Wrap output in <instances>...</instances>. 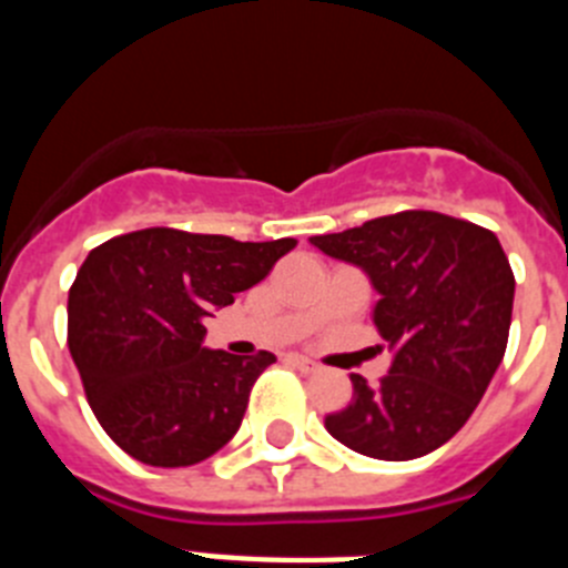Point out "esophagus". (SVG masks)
<instances>
[{"label":"esophagus","instance_id":"34e87169","mask_svg":"<svg viewBox=\"0 0 568 568\" xmlns=\"http://www.w3.org/2000/svg\"><path fill=\"white\" fill-rule=\"evenodd\" d=\"M290 364L298 366L301 373H315L318 369V364L313 358H307V355H290Z\"/></svg>","mask_w":568,"mask_h":568}]
</instances>
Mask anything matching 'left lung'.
<instances>
[{
    "mask_svg": "<svg viewBox=\"0 0 568 568\" xmlns=\"http://www.w3.org/2000/svg\"><path fill=\"white\" fill-rule=\"evenodd\" d=\"M310 244L369 275L378 293L373 324L393 349L375 386L349 375L353 400L324 418L327 433L378 460L444 446L480 404L509 341L515 275L498 235L404 210Z\"/></svg>",
    "mask_w": 568,
    "mask_h": 568,
    "instance_id": "obj_1",
    "label": "left lung"
}]
</instances>
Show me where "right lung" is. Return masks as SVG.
Wrapping results in <instances>:
<instances>
[{
	"label": "right lung",
	"mask_w": 568,
	"mask_h": 568,
	"mask_svg": "<svg viewBox=\"0 0 568 568\" xmlns=\"http://www.w3.org/2000/svg\"><path fill=\"white\" fill-rule=\"evenodd\" d=\"M293 247L150 227L90 250L68 295V346L90 409L130 458L193 466L239 433L275 355L207 349L204 318Z\"/></svg>",
	"instance_id": "1"
}]
</instances>
